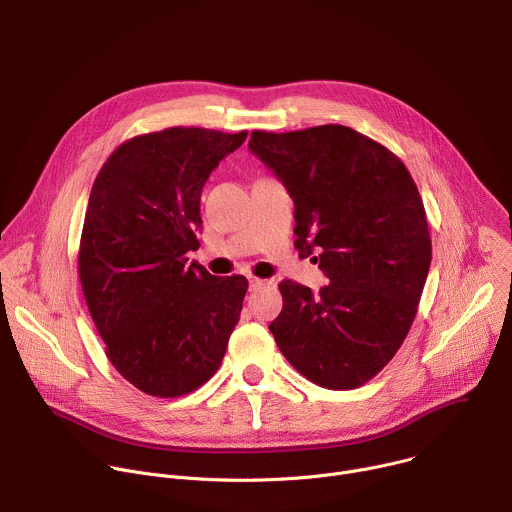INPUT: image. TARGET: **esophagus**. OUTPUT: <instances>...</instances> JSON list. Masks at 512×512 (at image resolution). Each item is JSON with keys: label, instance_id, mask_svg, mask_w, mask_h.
<instances>
[{"label": "esophagus", "instance_id": "34e87169", "mask_svg": "<svg viewBox=\"0 0 512 512\" xmlns=\"http://www.w3.org/2000/svg\"><path fill=\"white\" fill-rule=\"evenodd\" d=\"M269 281L267 279H259V277H249V289L255 291V289H261L265 287Z\"/></svg>", "mask_w": 512, "mask_h": 512}]
</instances>
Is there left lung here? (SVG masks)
<instances>
[{"label":"left lung","mask_w":512,"mask_h":512,"mask_svg":"<svg viewBox=\"0 0 512 512\" xmlns=\"http://www.w3.org/2000/svg\"><path fill=\"white\" fill-rule=\"evenodd\" d=\"M249 150L296 204V249L328 285L281 281L269 330L291 367L344 391L371 381L403 344L431 263L419 190L385 145L344 125L253 131Z\"/></svg>","instance_id":"obj_1"}]
</instances>
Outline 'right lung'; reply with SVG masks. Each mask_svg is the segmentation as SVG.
<instances>
[{
	"instance_id": "right-lung-1",
	"label": "right lung",
	"mask_w": 512,
	"mask_h": 512,
	"mask_svg": "<svg viewBox=\"0 0 512 512\" xmlns=\"http://www.w3.org/2000/svg\"><path fill=\"white\" fill-rule=\"evenodd\" d=\"M247 131L170 127L109 156L85 214L79 275L113 367L139 391L180 397L221 367L247 279L188 265L202 229L200 194Z\"/></svg>"
}]
</instances>
